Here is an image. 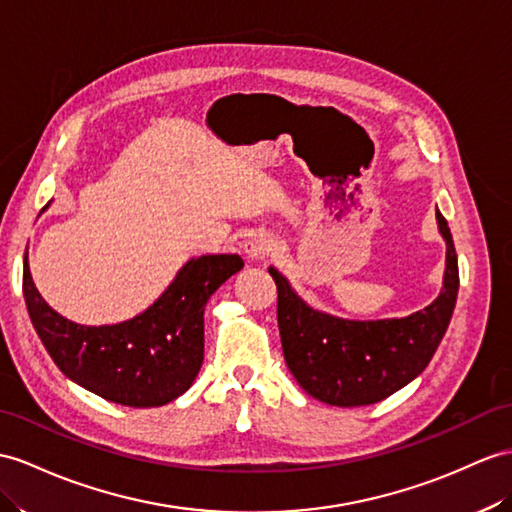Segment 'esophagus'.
<instances>
[{"label": "esophagus", "mask_w": 512, "mask_h": 512, "mask_svg": "<svg viewBox=\"0 0 512 512\" xmlns=\"http://www.w3.org/2000/svg\"><path fill=\"white\" fill-rule=\"evenodd\" d=\"M273 249H276V241H273V236L267 232H256L245 241V252L254 260L267 258L269 254H273Z\"/></svg>", "instance_id": "34e87169"}]
</instances>
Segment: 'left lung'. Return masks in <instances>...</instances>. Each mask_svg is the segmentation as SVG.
<instances>
[{"instance_id": "8db88e82", "label": "left lung", "mask_w": 512, "mask_h": 512, "mask_svg": "<svg viewBox=\"0 0 512 512\" xmlns=\"http://www.w3.org/2000/svg\"><path fill=\"white\" fill-rule=\"evenodd\" d=\"M447 243L443 291L404 319L347 321L306 306L276 269L278 328L284 360L299 386L330 406H367L393 395L428 367L450 326L458 295V258L445 217L436 210Z\"/></svg>"}]
</instances>
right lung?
Masks as SVG:
<instances>
[{
	"label": "right lung",
	"mask_w": 512,
	"mask_h": 512,
	"mask_svg": "<svg viewBox=\"0 0 512 512\" xmlns=\"http://www.w3.org/2000/svg\"><path fill=\"white\" fill-rule=\"evenodd\" d=\"M241 269L236 254L193 258L145 313L95 328L47 306L32 282L26 249L23 297L47 354L69 380L108 402L152 408L189 391L204 363V306Z\"/></svg>",
	"instance_id": "1"
}]
</instances>
